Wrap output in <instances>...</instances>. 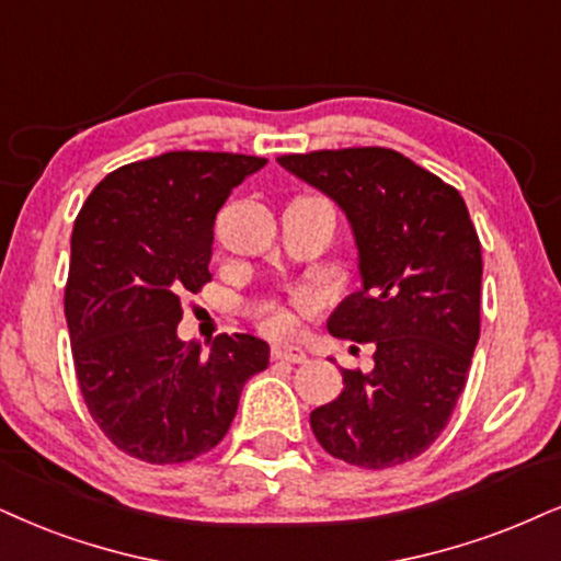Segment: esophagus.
Listing matches in <instances>:
<instances>
[{"label":"esophagus","mask_w":561,"mask_h":561,"mask_svg":"<svg viewBox=\"0 0 561 561\" xmlns=\"http://www.w3.org/2000/svg\"><path fill=\"white\" fill-rule=\"evenodd\" d=\"M270 356H273L275 362H291V364L307 362V351L299 348V345H273Z\"/></svg>","instance_id":"34e87169"}]
</instances>
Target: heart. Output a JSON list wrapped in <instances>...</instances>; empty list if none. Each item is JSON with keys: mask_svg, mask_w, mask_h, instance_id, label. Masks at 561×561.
I'll use <instances>...</instances> for the list:
<instances>
[{"mask_svg": "<svg viewBox=\"0 0 561 561\" xmlns=\"http://www.w3.org/2000/svg\"><path fill=\"white\" fill-rule=\"evenodd\" d=\"M301 307H309V299H301ZM260 328L265 330L267 335H283L294 328V317L283 307L270 304V307H265L260 312Z\"/></svg>", "mask_w": 561, "mask_h": 561, "instance_id": "b5f03b06", "label": "heart"}]
</instances>
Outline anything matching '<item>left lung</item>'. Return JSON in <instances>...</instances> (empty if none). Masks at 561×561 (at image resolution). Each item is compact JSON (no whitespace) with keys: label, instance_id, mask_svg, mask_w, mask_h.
<instances>
[{"label":"left lung","instance_id":"8db88e82","mask_svg":"<svg viewBox=\"0 0 561 561\" xmlns=\"http://www.w3.org/2000/svg\"><path fill=\"white\" fill-rule=\"evenodd\" d=\"M345 213L362 288L328 330L375 343V369H341L343 392L314 408L320 445L351 466L419 458L453 416L481 333V241L460 192L390 148L280 156Z\"/></svg>","mask_w":561,"mask_h":561}]
</instances>
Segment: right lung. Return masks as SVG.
<instances>
[{
	"label": "right lung",
	"instance_id": "right-lung-1",
	"mask_svg": "<svg viewBox=\"0 0 561 561\" xmlns=\"http://www.w3.org/2000/svg\"><path fill=\"white\" fill-rule=\"evenodd\" d=\"M257 156L174 150L122 165L90 192L72 228L65 317L75 375L101 432L137 460H195L226 437L241 387L270 345L218 335L182 343V296L210 280L218 210Z\"/></svg>",
	"mask_w": 561,
	"mask_h": 561
}]
</instances>
